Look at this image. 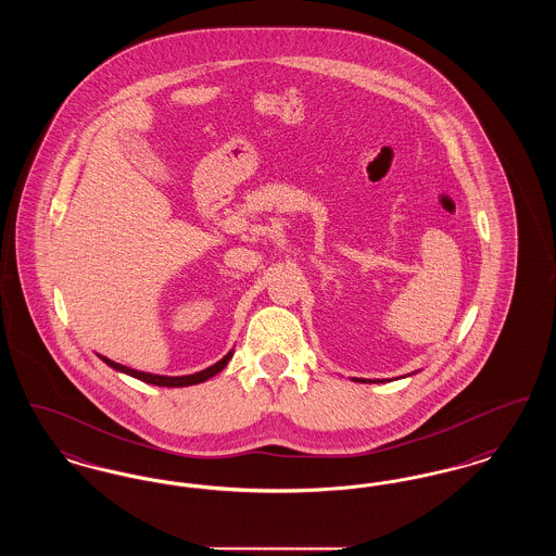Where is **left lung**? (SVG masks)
Segmentation results:
<instances>
[{"instance_id": "1", "label": "left lung", "mask_w": 556, "mask_h": 556, "mask_svg": "<svg viewBox=\"0 0 556 556\" xmlns=\"http://www.w3.org/2000/svg\"><path fill=\"white\" fill-rule=\"evenodd\" d=\"M372 383H375V381H372Z\"/></svg>"}]
</instances>
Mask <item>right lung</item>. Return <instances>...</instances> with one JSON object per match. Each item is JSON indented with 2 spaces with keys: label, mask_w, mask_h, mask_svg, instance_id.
I'll return each mask as SVG.
<instances>
[{
  "label": "right lung",
  "mask_w": 556,
  "mask_h": 556,
  "mask_svg": "<svg viewBox=\"0 0 556 556\" xmlns=\"http://www.w3.org/2000/svg\"><path fill=\"white\" fill-rule=\"evenodd\" d=\"M233 356V352H229L225 358H220L216 365H212L208 369L200 370V372H193V375H184V377H164V375H152V372H141V370L129 369V367H125V365H118V363H114V361H110V358H104V356H100L106 365H110L112 369L121 370V372H127V375H131L135 379H141V381H146V383H152V386H164V388H186V386H193V383H202V381H206V379H211L214 377L216 372H220V370L227 367V363H229V358Z\"/></svg>",
  "instance_id": "1"
}]
</instances>
